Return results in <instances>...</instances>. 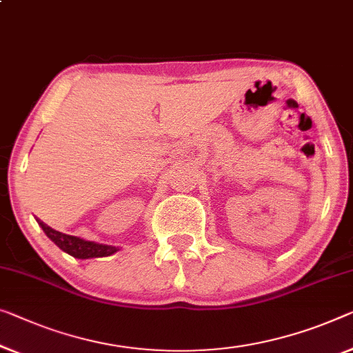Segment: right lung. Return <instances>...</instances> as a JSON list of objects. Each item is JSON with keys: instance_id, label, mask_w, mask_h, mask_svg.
I'll return each mask as SVG.
<instances>
[{"instance_id": "right-lung-1", "label": "right lung", "mask_w": 353, "mask_h": 353, "mask_svg": "<svg viewBox=\"0 0 353 353\" xmlns=\"http://www.w3.org/2000/svg\"><path fill=\"white\" fill-rule=\"evenodd\" d=\"M38 223L41 225V228L44 230V233L49 236V238L54 241V243L59 245L61 250H65L66 254L72 255L74 259H93V256H108V255H112L114 252L119 250L117 247L90 243V241L79 239V238H76V236L60 233V231L50 228L49 225H46L39 219H38Z\"/></svg>"}]
</instances>
